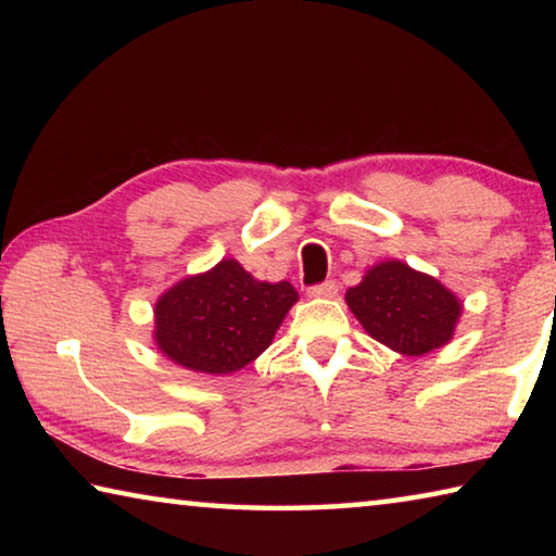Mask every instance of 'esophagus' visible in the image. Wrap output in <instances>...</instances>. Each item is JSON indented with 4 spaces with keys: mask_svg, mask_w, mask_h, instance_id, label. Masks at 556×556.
Wrapping results in <instances>:
<instances>
[{
    "mask_svg": "<svg viewBox=\"0 0 556 556\" xmlns=\"http://www.w3.org/2000/svg\"><path fill=\"white\" fill-rule=\"evenodd\" d=\"M308 294L316 296V299H333L338 294V285H336V281L328 279V281H321V285L308 289Z\"/></svg>",
    "mask_w": 556,
    "mask_h": 556,
    "instance_id": "34e87169",
    "label": "esophagus"
}]
</instances>
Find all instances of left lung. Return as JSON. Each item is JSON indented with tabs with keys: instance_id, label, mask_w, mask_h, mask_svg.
Segmentation results:
<instances>
[{
	"instance_id": "1",
	"label": "left lung",
	"mask_w": 556,
	"mask_h": 556,
	"mask_svg": "<svg viewBox=\"0 0 556 556\" xmlns=\"http://www.w3.org/2000/svg\"><path fill=\"white\" fill-rule=\"evenodd\" d=\"M345 301L368 336L402 355L446 345L464 308L439 279L400 260L370 267L361 285L345 291Z\"/></svg>"
}]
</instances>
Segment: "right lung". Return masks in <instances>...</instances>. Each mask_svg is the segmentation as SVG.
<instances>
[{"label": "right lung", "instance_id": "right-lung-1", "mask_svg": "<svg viewBox=\"0 0 556 556\" xmlns=\"http://www.w3.org/2000/svg\"><path fill=\"white\" fill-rule=\"evenodd\" d=\"M296 299L289 281H260L238 260H220L159 296L154 343L186 370L230 375L267 351Z\"/></svg>", "mask_w": 556, "mask_h": 556}]
</instances>
